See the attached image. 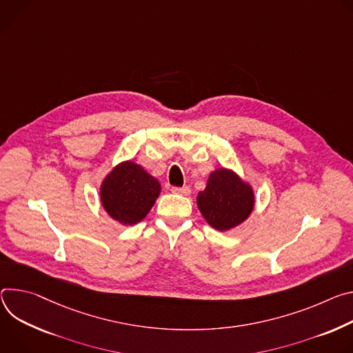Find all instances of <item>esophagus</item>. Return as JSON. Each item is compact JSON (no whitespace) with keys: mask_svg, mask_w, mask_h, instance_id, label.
Listing matches in <instances>:
<instances>
[{"mask_svg":"<svg viewBox=\"0 0 353 353\" xmlns=\"http://www.w3.org/2000/svg\"><path fill=\"white\" fill-rule=\"evenodd\" d=\"M171 192H172V193H176V194H182V196H188V194L190 193V188H189V186H182V188L172 186V188H171Z\"/></svg>","mask_w":353,"mask_h":353,"instance_id":"obj_1","label":"esophagus"}]
</instances>
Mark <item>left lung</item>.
<instances>
[{"label": "left lung", "mask_w": 353, "mask_h": 353, "mask_svg": "<svg viewBox=\"0 0 353 353\" xmlns=\"http://www.w3.org/2000/svg\"><path fill=\"white\" fill-rule=\"evenodd\" d=\"M198 208L213 228L225 231L251 214L254 193L237 174L220 168L210 174L206 189L199 192Z\"/></svg>", "instance_id": "left-lung-1"}]
</instances>
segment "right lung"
Listing matches in <instances>:
<instances>
[{"instance_id":"add662e5","label":"right lung","mask_w":353,"mask_h":353,"mask_svg":"<svg viewBox=\"0 0 353 353\" xmlns=\"http://www.w3.org/2000/svg\"><path fill=\"white\" fill-rule=\"evenodd\" d=\"M160 192L159 181L133 161H126L103 181L101 201L112 219L132 225L147 216Z\"/></svg>"}]
</instances>
